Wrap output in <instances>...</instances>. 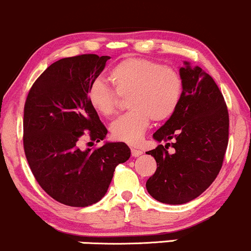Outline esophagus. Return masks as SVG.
Masks as SVG:
<instances>
[{
	"label": "esophagus",
	"instance_id": "1",
	"mask_svg": "<svg viewBox=\"0 0 251 251\" xmlns=\"http://www.w3.org/2000/svg\"><path fill=\"white\" fill-rule=\"evenodd\" d=\"M141 154H142V151H140V149H135V148H131V155L134 157H137L140 156Z\"/></svg>",
	"mask_w": 251,
	"mask_h": 251
}]
</instances>
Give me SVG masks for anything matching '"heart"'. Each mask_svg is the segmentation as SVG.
Listing matches in <instances>:
<instances>
[{
  "instance_id": "heart-1",
  "label": "heart",
  "mask_w": 251,
  "mask_h": 251,
  "mask_svg": "<svg viewBox=\"0 0 251 251\" xmlns=\"http://www.w3.org/2000/svg\"><path fill=\"white\" fill-rule=\"evenodd\" d=\"M109 80L118 96L129 95L128 108L131 110L110 126L115 140L129 145L142 140L151 118L155 122L168 120L181 100L182 80L179 73L148 59H125L110 70ZM116 94L106 84L97 80L89 89V103L96 112L111 117L118 106Z\"/></svg>"
}]
</instances>
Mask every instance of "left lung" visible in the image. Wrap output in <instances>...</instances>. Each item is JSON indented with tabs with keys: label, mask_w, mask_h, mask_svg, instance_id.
<instances>
[{
	"label": "left lung",
	"mask_w": 251,
	"mask_h": 251,
	"mask_svg": "<svg viewBox=\"0 0 251 251\" xmlns=\"http://www.w3.org/2000/svg\"><path fill=\"white\" fill-rule=\"evenodd\" d=\"M179 75L182 95L178 108L153 134L159 143H167L147 151L157 166L146 182L148 193L171 205L193 201L215 181L229 141L226 104L212 77L188 61ZM168 145L176 149L174 153H168Z\"/></svg>",
	"instance_id": "8db88e82"
}]
</instances>
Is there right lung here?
Listing matches in <instances>:
<instances>
[{
  "instance_id": "add662e5",
  "label": "right lung",
  "mask_w": 251,
  "mask_h": 251,
  "mask_svg": "<svg viewBox=\"0 0 251 251\" xmlns=\"http://www.w3.org/2000/svg\"><path fill=\"white\" fill-rule=\"evenodd\" d=\"M109 59L81 54L55 61L35 80L25 104L24 147L33 176L49 196L69 206L100 201L116 166L131 154L123 142L80 149L85 137L100 142L108 134L88 92Z\"/></svg>"
}]
</instances>
